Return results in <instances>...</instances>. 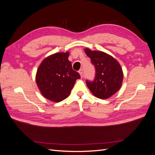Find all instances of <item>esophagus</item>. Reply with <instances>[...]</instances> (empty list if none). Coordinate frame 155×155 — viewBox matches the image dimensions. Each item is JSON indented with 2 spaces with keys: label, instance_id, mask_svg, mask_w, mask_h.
Returning a JSON list of instances; mask_svg holds the SVG:
<instances>
[{
  "label": "esophagus",
  "instance_id": "34e87169",
  "mask_svg": "<svg viewBox=\"0 0 155 155\" xmlns=\"http://www.w3.org/2000/svg\"><path fill=\"white\" fill-rule=\"evenodd\" d=\"M79 74H80V76H81V78H83V70L82 69H81V70H79Z\"/></svg>",
  "mask_w": 155,
  "mask_h": 155
}]
</instances>
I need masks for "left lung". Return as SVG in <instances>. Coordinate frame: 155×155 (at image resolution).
<instances>
[{
  "label": "left lung",
  "instance_id": "obj_1",
  "mask_svg": "<svg viewBox=\"0 0 155 155\" xmlns=\"http://www.w3.org/2000/svg\"><path fill=\"white\" fill-rule=\"evenodd\" d=\"M85 51L96 68L93 81H86L92 94L105 100L118 92L122 84L124 73L120 63L112 56L101 51L85 48Z\"/></svg>",
  "mask_w": 155,
  "mask_h": 155
}]
</instances>
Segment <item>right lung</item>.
I'll use <instances>...</instances> for the list:
<instances>
[{
	"instance_id": "add662e5",
	"label": "right lung",
	"mask_w": 155,
	"mask_h": 155,
	"mask_svg": "<svg viewBox=\"0 0 155 155\" xmlns=\"http://www.w3.org/2000/svg\"><path fill=\"white\" fill-rule=\"evenodd\" d=\"M69 52L55 53L46 58L37 70L35 80L39 91L45 98L60 102L70 94L76 81L80 78L72 69L68 59Z\"/></svg>"
}]
</instances>
